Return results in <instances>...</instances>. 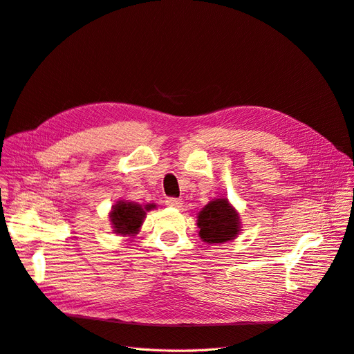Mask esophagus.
I'll list each match as a JSON object with an SVG mask.
<instances>
[{
    "label": "esophagus",
    "instance_id": "esophagus-1",
    "mask_svg": "<svg viewBox=\"0 0 354 354\" xmlns=\"http://www.w3.org/2000/svg\"><path fill=\"white\" fill-rule=\"evenodd\" d=\"M165 205L171 207V208H180L181 205H183V201L178 199V198H167Z\"/></svg>",
    "mask_w": 354,
    "mask_h": 354
}]
</instances>
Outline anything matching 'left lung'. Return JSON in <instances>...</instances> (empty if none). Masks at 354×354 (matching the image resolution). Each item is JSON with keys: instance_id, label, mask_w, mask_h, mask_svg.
Returning <instances> with one entry per match:
<instances>
[{"instance_id": "1", "label": "left lung", "mask_w": 354, "mask_h": 354, "mask_svg": "<svg viewBox=\"0 0 354 354\" xmlns=\"http://www.w3.org/2000/svg\"><path fill=\"white\" fill-rule=\"evenodd\" d=\"M199 236L207 243H223L239 232V217L227 199H216L205 205L198 216Z\"/></svg>"}]
</instances>
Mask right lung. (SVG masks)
Wrapping results in <instances>:
<instances>
[{
    "instance_id": "obj_1",
    "label": "right lung",
    "mask_w": 354,
    "mask_h": 354,
    "mask_svg": "<svg viewBox=\"0 0 354 354\" xmlns=\"http://www.w3.org/2000/svg\"><path fill=\"white\" fill-rule=\"evenodd\" d=\"M149 205L147 209H151ZM146 216L145 209L133 202H118L111 212V221L113 229L120 234H134L142 226L143 218Z\"/></svg>"
}]
</instances>
